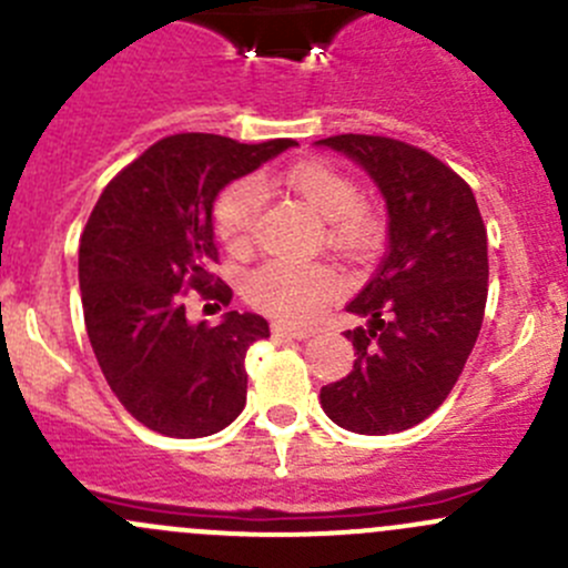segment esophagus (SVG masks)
Wrapping results in <instances>:
<instances>
[{"label":"esophagus","instance_id":"1","mask_svg":"<svg viewBox=\"0 0 568 568\" xmlns=\"http://www.w3.org/2000/svg\"><path fill=\"white\" fill-rule=\"evenodd\" d=\"M272 332L277 337H296V341H305V337H311V329H302V326L283 324V321H274Z\"/></svg>","mask_w":568,"mask_h":568}]
</instances>
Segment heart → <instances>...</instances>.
<instances>
[{
    "mask_svg": "<svg viewBox=\"0 0 568 568\" xmlns=\"http://www.w3.org/2000/svg\"><path fill=\"white\" fill-rule=\"evenodd\" d=\"M321 220H326V244L343 257H363L379 242V220L363 203L357 181L335 164L307 159L285 168L277 178ZM263 181H236L216 197L214 227L227 250L250 244L261 209ZM337 291V277L326 266H294L272 261L247 280V300L261 311L288 321H311Z\"/></svg>",
    "mask_w": 568,
    "mask_h": 568,
    "instance_id": "obj_1",
    "label": "heart"
}]
</instances>
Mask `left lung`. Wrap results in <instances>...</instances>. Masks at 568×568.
<instances>
[{"label": "left lung", "mask_w": 568, "mask_h": 568, "mask_svg": "<svg viewBox=\"0 0 568 568\" xmlns=\"http://www.w3.org/2000/svg\"><path fill=\"white\" fill-rule=\"evenodd\" d=\"M357 162L387 205V255L346 311L354 368L321 387L346 432L395 434L426 420L454 390L486 307V227L473 189L448 164L390 136L318 140Z\"/></svg>", "instance_id": "obj_1"}]
</instances>
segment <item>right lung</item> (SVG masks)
Returning <instances> with one entry per match:
<instances>
[{"label": "right lung", "instance_id": "obj_1", "mask_svg": "<svg viewBox=\"0 0 568 568\" xmlns=\"http://www.w3.org/2000/svg\"><path fill=\"white\" fill-rule=\"evenodd\" d=\"M294 140L244 145L220 134L159 140L101 192L82 242L84 326L106 385L131 417L164 437L222 432L247 404V348L266 318L231 311L216 326L189 321L183 291L227 305L233 291L209 272L214 200Z\"/></svg>", "mask_w": 568, "mask_h": 568}]
</instances>
